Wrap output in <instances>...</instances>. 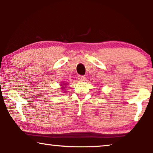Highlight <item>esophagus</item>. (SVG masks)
Listing matches in <instances>:
<instances>
[{
    "mask_svg": "<svg viewBox=\"0 0 153 153\" xmlns=\"http://www.w3.org/2000/svg\"><path fill=\"white\" fill-rule=\"evenodd\" d=\"M78 79H79V81H84L85 80V77L84 76L79 75V76H78Z\"/></svg>",
    "mask_w": 153,
    "mask_h": 153,
    "instance_id": "34e87169",
    "label": "esophagus"
}]
</instances>
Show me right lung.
Segmentation results:
<instances>
[{
  "label": "right lung",
  "mask_w": 153,
  "mask_h": 153,
  "mask_svg": "<svg viewBox=\"0 0 153 153\" xmlns=\"http://www.w3.org/2000/svg\"><path fill=\"white\" fill-rule=\"evenodd\" d=\"M62 89H63V88H64V87H62Z\"/></svg>",
  "instance_id": "right-lung-1"
}]
</instances>
